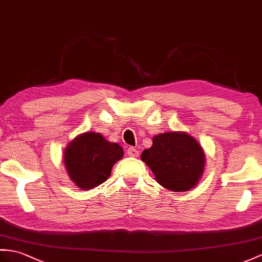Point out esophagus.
<instances>
[{"mask_svg": "<svg viewBox=\"0 0 262 262\" xmlns=\"http://www.w3.org/2000/svg\"><path fill=\"white\" fill-rule=\"evenodd\" d=\"M126 152H127V155H129L130 157H133V158H138L140 155L139 151L136 148H133V146H130V148L126 150Z\"/></svg>", "mask_w": 262, "mask_h": 262, "instance_id": "1", "label": "esophagus"}]
</instances>
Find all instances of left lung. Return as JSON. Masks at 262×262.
I'll return each mask as SVG.
<instances>
[{"instance_id":"left-lung-1","label":"left lung","mask_w":262,"mask_h":262,"mask_svg":"<svg viewBox=\"0 0 262 262\" xmlns=\"http://www.w3.org/2000/svg\"><path fill=\"white\" fill-rule=\"evenodd\" d=\"M141 159L158 183L176 192L192 189L205 170L206 156L196 140L186 132H165L153 137Z\"/></svg>"}]
</instances>
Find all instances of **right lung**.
<instances>
[{
	"mask_svg": "<svg viewBox=\"0 0 262 262\" xmlns=\"http://www.w3.org/2000/svg\"><path fill=\"white\" fill-rule=\"evenodd\" d=\"M123 155L118 143L106 141L100 133L85 132L69 143L63 160L75 186L89 190L106 181L113 164Z\"/></svg>",
	"mask_w": 262,
	"mask_h": 262,
	"instance_id": "obj_1",
	"label": "right lung"
}]
</instances>
